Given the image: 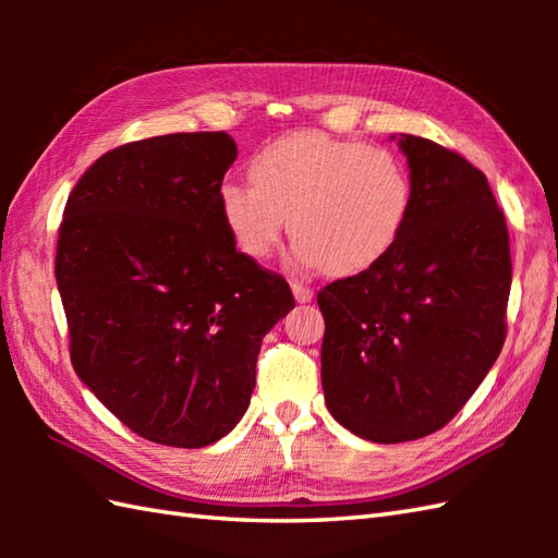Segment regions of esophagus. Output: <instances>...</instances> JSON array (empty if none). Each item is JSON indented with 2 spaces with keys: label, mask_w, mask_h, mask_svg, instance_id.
Masks as SVG:
<instances>
[{
  "label": "esophagus",
  "mask_w": 558,
  "mask_h": 558,
  "mask_svg": "<svg viewBox=\"0 0 558 558\" xmlns=\"http://www.w3.org/2000/svg\"><path fill=\"white\" fill-rule=\"evenodd\" d=\"M292 292H294V300H298L300 304L312 302V298H314L312 288H306L304 282H300V280H292Z\"/></svg>",
  "instance_id": "1"
}]
</instances>
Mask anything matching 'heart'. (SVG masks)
<instances>
[{
    "label": "heart",
    "mask_w": 558,
    "mask_h": 558,
    "mask_svg": "<svg viewBox=\"0 0 558 558\" xmlns=\"http://www.w3.org/2000/svg\"><path fill=\"white\" fill-rule=\"evenodd\" d=\"M252 184L228 180L216 204L234 246L264 260L286 230L300 266L354 276L378 264L412 213V177L396 153L322 132H300L260 148Z\"/></svg>",
    "instance_id": "1"
}]
</instances>
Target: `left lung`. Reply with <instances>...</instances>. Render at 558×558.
<instances>
[{"label": "left lung", "mask_w": 558, "mask_h": 558, "mask_svg": "<svg viewBox=\"0 0 558 558\" xmlns=\"http://www.w3.org/2000/svg\"><path fill=\"white\" fill-rule=\"evenodd\" d=\"M408 158L412 213L390 252L318 292L328 412L374 444L414 441L456 417L506 340L511 246L484 177L422 136Z\"/></svg>", "instance_id": "8db88e82"}]
</instances>
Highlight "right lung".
<instances>
[{"label": "right lung", "mask_w": 558, "mask_h": 558, "mask_svg": "<svg viewBox=\"0 0 558 558\" xmlns=\"http://www.w3.org/2000/svg\"><path fill=\"white\" fill-rule=\"evenodd\" d=\"M236 158L225 132L105 153L69 194L54 278L71 364L153 444L204 448L244 417L260 340L294 298L236 252L216 194Z\"/></svg>", "instance_id": "obj_1"}]
</instances>
